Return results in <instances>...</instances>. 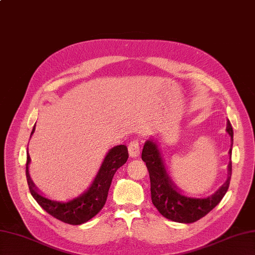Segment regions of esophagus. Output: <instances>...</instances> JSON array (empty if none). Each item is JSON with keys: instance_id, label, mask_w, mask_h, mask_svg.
<instances>
[{"instance_id": "esophagus-1", "label": "esophagus", "mask_w": 255, "mask_h": 255, "mask_svg": "<svg viewBox=\"0 0 255 255\" xmlns=\"http://www.w3.org/2000/svg\"><path fill=\"white\" fill-rule=\"evenodd\" d=\"M128 153H129V157L132 158H137L139 156V152H140V147H139V142L137 140H132L131 142L128 144Z\"/></svg>"}]
</instances>
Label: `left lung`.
<instances>
[{
    "label": "left lung",
    "instance_id": "obj_1",
    "mask_svg": "<svg viewBox=\"0 0 255 255\" xmlns=\"http://www.w3.org/2000/svg\"><path fill=\"white\" fill-rule=\"evenodd\" d=\"M226 132L231 136L232 147L229 149V163L227 166L228 175L226 182L213 195L207 198H192L182 194L181 189L172 181L167 174L164 161L160 149L154 139H147L142 148L141 159L150 177V191L153 206L167 220L178 223H194L206 216L221 202L228 190L232 177V148L234 141V131L232 124L227 121Z\"/></svg>",
    "mask_w": 255,
    "mask_h": 255
}]
</instances>
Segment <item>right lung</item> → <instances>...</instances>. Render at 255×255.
I'll list each match as a JSON object with an SVG mask.
<instances>
[{
    "instance_id": "obj_1",
    "label": "right lung",
    "mask_w": 255,
    "mask_h": 255,
    "mask_svg": "<svg viewBox=\"0 0 255 255\" xmlns=\"http://www.w3.org/2000/svg\"><path fill=\"white\" fill-rule=\"evenodd\" d=\"M34 129L35 126L32 128L30 137L34 133ZM128 158V152L126 145H118L111 148L105 157L94 181L88 190L72 200L63 202L48 199L35 187L29 174V164L31 159L29 152L27 151L26 175L29 190L41 208L44 209L55 219L70 225H81L90 221L103 209L105 203H106L108 191L115 173L120 166L127 162Z\"/></svg>"
}]
</instances>
